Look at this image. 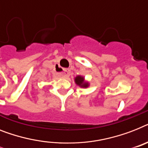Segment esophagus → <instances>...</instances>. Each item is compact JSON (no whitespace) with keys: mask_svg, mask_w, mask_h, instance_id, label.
<instances>
[{"mask_svg":"<svg viewBox=\"0 0 148 148\" xmlns=\"http://www.w3.org/2000/svg\"><path fill=\"white\" fill-rule=\"evenodd\" d=\"M68 75H69V70H68V69H65V70L64 71V73L62 74V76L66 77V76H68Z\"/></svg>","mask_w":148,"mask_h":148,"instance_id":"1","label":"esophagus"}]
</instances>
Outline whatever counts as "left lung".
<instances>
[{
	"label": "left lung",
	"instance_id": "left-lung-1",
	"mask_svg": "<svg viewBox=\"0 0 148 148\" xmlns=\"http://www.w3.org/2000/svg\"><path fill=\"white\" fill-rule=\"evenodd\" d=\"M75 83L78 86H81V87H87L89 86V84L86 81H84V78L81 76H77L75 77Z\"/></svg>",
	"mask_w": 148,
	"mask_h": 148
}]
</instances>
